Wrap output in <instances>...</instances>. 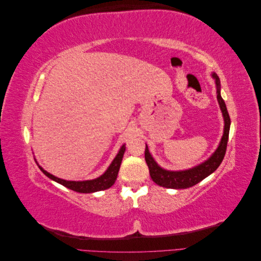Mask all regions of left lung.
I'll list each match as a JSON object with an SVG mask.
<instances>
[{"label": "left lung", "instance_id": "1", "mask_svg": "<svg viewBox=\"0 0 261 261\" xmlns=\"http://www.w3.org/2000/svg\"><path fill=\"white\" fill-rule=\"evenodd\" d=\"M212 77L216 80L217 99L224 118V132H223L222 138H221L219 147L207 161L197 165V167H194L192 169L185 170V171H168L158 165L152 155L150 154L148 146L146 145L145 160L149 168L150 177L152 178V180L156 185L167 187V188H174V189H183V188L192 187L196 184H198L199 181H201L203 178L209 176L211 173L215 172L219 168L221 162L223 161L225 151H226V146H227L228 133H230L231 118L226 110L225 102L222 99V97H221V93H220L221 85H220L219 77L216 73L212 74Z\"/></svg>", "mask_w": 261, "mask_h": 261}]
</instances>
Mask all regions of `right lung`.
Wrapping results in <instances>:
<instances>
[{"instance_id": "1", "label": "right lung", "mask_w": 261, "mask_h": 261, "mask_svg": "<svg viewBox=\"0 0 261 261\" xmlns=\"http://www.w3.org/2000/svg\"><path fill=\"white\" fill-rule=\"evenodd\" d=\"M124 152H125V145H123L121 147L120 151H118V153L114 158V160L112 161L111 164H110V167L108 168V170L103 173V174L99 176L98 178L90 179V180H81V181L65 180V179H62V178H59L57 176L50 174L49 172H46L41 167H39V169H40L49 178L58 181V183H60L61 185L72 189V191H74V192L84 193V194L94 193V192H99V191H105V189L110 188L115 183L118 171H120Z\"/></svg>"}]
</instances>
